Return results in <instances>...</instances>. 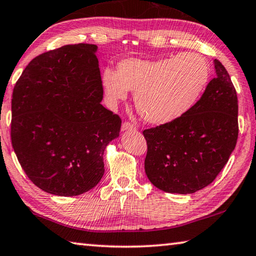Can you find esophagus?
<instances>
[{"label":"esophagus","instance_id":"34e87169","mask_svg":"<svg viewBox=\"0 0 256 256\" xmlns=\"http://www.w3.org/2000/svg\"><path fill=\"white\" fill-rule=\"evenodd\" d=\"M124 130H136V127L132 124L129 122H124L122 126H121V132H124Z\"/></svg>","mask_w":256,"mask_h":256}]
</instances>
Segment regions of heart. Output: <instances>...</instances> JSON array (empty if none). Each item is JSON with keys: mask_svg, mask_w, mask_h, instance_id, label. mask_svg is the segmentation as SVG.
Instances as JSON below:
<instances>
[{"mask_svg": "<svg viewBox=\"0 0 256 256\" xmlns=\"http://www.w3.org/2000/svg\"><path fill=\"white\" fill-rule=\"evenodd\" d=\"M209 78L208 60L200 54L184 52L160 60L127 58L119 62L118 72L104 70L102 80L111 101H124L128 91L135 92L142 119L164 126L194 106Z\"/></svg>", "mask_w": 256, "mask_h": 256, "instance_id": "heart-1", "label": "heart"}]
</instances>
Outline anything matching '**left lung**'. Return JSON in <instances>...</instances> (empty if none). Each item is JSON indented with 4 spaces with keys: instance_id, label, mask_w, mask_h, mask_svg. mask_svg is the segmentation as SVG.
<instances>
[{
    "instance_id": "1",
    "label": "left lung",
    "mask_w": 256,
    "mask_h": 256,
    "mask_svg": "<svg viewBox=\"0 0 256 256\" xmlns=\"http://www.w3.org/2000/svg\"><path fill=\"white\" fill-rule=\"evenodd\" d=\"M216 78L191 109L171 124L146 129L145 172L158 189L190 194L209 186L238 137L237 94L230 74L214 60Z\"/></svg>"
}]
</instances>
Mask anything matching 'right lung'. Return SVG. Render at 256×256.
<instances>
[{
  "mask_svg": "<svg viewBox=\"0 0 256 256\" xmlns=\"http://www.w3.org/2000/svg\"><path fill=\"white\" fill-rule=\"evenodd\" d=\"M98 46L67 44L31 60L13 90L11 140L34 186L54 196L93 189L121 119L101 104Z\"/></svg>",
  "mask_w": 256,
  "mask_h": 256,
  "instance_id": "1",
  "label": "right lung"
}]
</instances>
